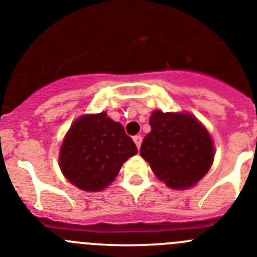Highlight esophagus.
<instances>
[{"label":"esophagus","instance_id":"obj_1","mask_svg":"<svg viewBox=\"0 0 257 257\" xmlns=\"http://www.w3.org/2000/svg\"><path fill=\"white\" fill-rule=\"evenodd\" d=\"M134 139V143H135L136 144V147H138V148H140V145H142V142H143V138L140 135H135L133 138Z\"/></svg>","mask_w":257,"mask_h":257}]
</instances>
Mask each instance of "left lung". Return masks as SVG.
<instances>
[{
  "label": "left lung",
  "instance_id": "obj_1",
  "mask_svg": "<svg viewBox=\"0 0 257 257\" xmlns=\"http://www.w3.org/2000/svg\"><path fill=\"white\" fill-rule=\"evenodd\" d=\"M152 131L145 136L140 156L160 180L172 189H188L208 172L213 144L205 126L189 113L154 110Z\"/></svg>",
  "mask_w": 257,
  "mask_h": 257
}]
</instances>
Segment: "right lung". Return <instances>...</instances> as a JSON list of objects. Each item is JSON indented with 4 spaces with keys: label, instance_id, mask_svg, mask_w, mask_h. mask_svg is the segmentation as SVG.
I'll return each mask as SVG.
<instances>
[{
    "label": "right lung",
    "instance_id": "add662e5",
    "mask_svg": "<svg viewBox=\"0 0 257 257\" xmlns=\"http://www.w3.org/2000/svg\"><path fill=\"white\" fill-rule=\"evenodd\" d=\"M138 153L119 122L105 112L77 118L65 135L59 166L68 181L86 192H100L112 183L122 165Z\"/></svg>",
    "mask_w": 257,
    "mask_h": 257
}]
</instances>
